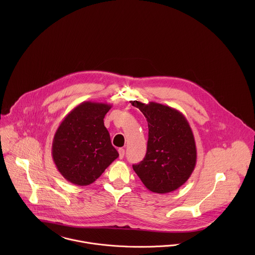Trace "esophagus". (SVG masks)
I'll return each mask as SVG.
<instances>
[{
    "mask_svg": "<svg viewBox=\"0 0 255 255\" xmlns=\"http://www.w3.org/2000/svg\"><path fill=\"white\" fill-rule=\"evenodd\" d=\"M119 156H120V159H123L124 156H125V149L124 148H119Z\"/></svg>",
    "mask_w": 255,
    "mask_h": 255,
    "instance_id": "obj_1",
    "label": "esophagus"
}]
</instances>
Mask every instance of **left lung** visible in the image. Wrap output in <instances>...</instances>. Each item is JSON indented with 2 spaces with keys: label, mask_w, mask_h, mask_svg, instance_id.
<instances>
[{
  "label": "left lung",
  "mask_w": 255,
  "mask_h": 255,
  "mask_svg": "<svg viewBox=\"0 0 255 255\" xmlns=\"http://www.w3.org/2000/svg\"><path fill=\"white\" fill-rule=\"evenodd\" d=\"M142 112L148 123L144 159L132 168L146 188L168 193L181 187L196 165V145L191 128L180 111L149 102L130 101Z\"/></svg>",
  "instance_id": "1"
}]
</instances>
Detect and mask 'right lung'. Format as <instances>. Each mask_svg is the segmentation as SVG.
<instances>
[{
  "label": "right lung",
  "instance_id": "obj_1",
  "mask_svg": "<svg viewBox=\"0 0 255 255\" xmlns=\"http://www.w3.org/2000/svg\"><path fill=\"white\" fill-rule=\"evenodd\" d=\"M111 108L107 103L82 102L65 117L56 130L52 157L68 182L89 185L119 157L104 126Z\"/></svg>",
  "mask_w": 255,
  "mask_h": 255
}]
</instances>
